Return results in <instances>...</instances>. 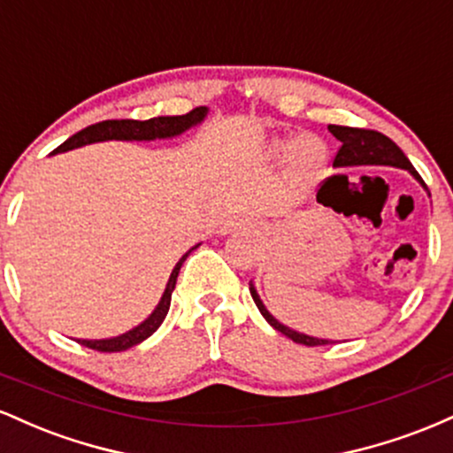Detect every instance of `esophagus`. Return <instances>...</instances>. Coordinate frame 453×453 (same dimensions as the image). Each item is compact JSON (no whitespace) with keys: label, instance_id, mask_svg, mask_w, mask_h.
I'll list each match as a JSON object with an SVG mask.
<instances>
[{"label":"esophagus","instance_id":"1","mask_svg":"<svg viewBox=\"0 0 453 453\" xmlns=\"http://www.w3.org/2000/svg\"><path fill=\"white\" fill-rule=\"evenodd\" d=\"M230 226V230H253L256 227V221L251 219V217H236V219L227 223Z\"/></svg>","mask_w":453,"mask_h":453}]
</instances>
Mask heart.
Here are the masks:
<instances>
[{
    "instance_id": "b5f03b06",
    "label": "heart",
    "mask_w": 453,
    "mask_h": 453,
    "mask_svg": "<svg viewBox=\"0 0 453 453\" xmlns=\"http://www.w3.org/2000/svg\"><path fill=\"white\" fill-rule=\"evenodd\" d=\"M289 147H294V164L298 165L300 170L304 173H313V170L321 168V164L326 161V147L321 140L317 138H303L298 142H279L277 150H288Z\"/></svg>"
}]
</instances>
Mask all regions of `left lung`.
Instances as JSON below:
<instances>
[{"instance_id": "left-lung-1", "label": "left lung", "mask_w": 453, "mask_h": 453, "mask_svg": "<svg viewBox=\"0 0 453 453\" xmlns=\"http://www.w3.org/2000/svg\"><path fill=\"white\" fill-rule=\"evenodd\" d=\"M330 134L336 140H341V149L334 157V165H366V164H379V165H396V168H404L409 170L415 179L419 180L426 187V183L422 180V176L418 174V170L411 165V161L407 159V155L400 150L396 144L392 142L388 136L383 134L375 132V129H364V127H347V126H327ZM251 289L253 300H256L259 313L264 315V319L268 321L274 330H279L280 334H285L288 339H292L294 342H300V345L306 347H321V345H330L332 341H324V339H313V336H306L300 334V332L289 330L288 326L279 324L273 315L268 313L266 306L262 304L259 296L256 292V288H249Z\"/></svg>"}]
</instances>
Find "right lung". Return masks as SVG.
<instances>
[{"mask_svg":"<svg viewBox=\"0 0 453 453\" xmlns=\"http://www.w3.org/2000/svg\"><path fill=\"white\" fill-rule=\"evenodd\" d=\"M206 108L197 106L194 111L179 114V117H155L149 121H134V119H112V121H102L96 126H89L81 132L74 134L72 138H67L64 144H59L53 153H64V150L82 147V144L91 142H102V140H155V138H170L176 134H183L185 129H189L196 123H200L204 119ZM196 249V247H194ZM189 256V251L179 259L173 274H170L168 285H165V292L161 296L157 309L150 313L147 321H142L138 327L126 332L121 336H114V339H104V341H78L82 347H89V349L102 351V353H112V351H126L129 347L138 345L144 339H149L155 330L161 326V321L165 319L170 309V300H173V292L176 285V277H179V270L183 266V262Z\"/></svg>","mask_w":453,"mask_h":453,"instance_id":"1","label":"right lung"}]
</instances>
